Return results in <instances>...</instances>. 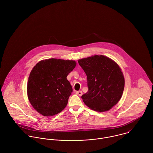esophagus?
<instances>
[{
    "label": "esophagus",
    "mask_w": 153,
    "mask_h": 153,
    "mask_svg": "<svg viewBox=\"0 0 153 153\" xmlns=\"http://www.w3.org/2000/svg\"><path fill=\"white\" fill-rule=\"evenodd\" d=\"M76 94H77V95H78L79 96H82V91H77L76 92Z\"/></svg>",
    "instance_id": "1"
}]
</instances>
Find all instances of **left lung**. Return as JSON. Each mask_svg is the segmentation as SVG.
<instances>
[{
	"label": "left lung",
	"mask_w": 153,
	"mask_h": 153,
	"mask_svg": "<svg viewBox=\"0 0 153 153\" xmlns=\"http://www.w3.org/2000/svg\"><path fill=\"white\" fill-rule=\"evenodd\" d=\"M87 76V92L81 98L90 109L105 112L121 98L125 79L120 66L104 55H92L78 60Z\"/></svg>",
	"instance_id": "obj_1"
}]
</instances>
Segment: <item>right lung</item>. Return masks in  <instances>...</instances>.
<instances>
[{
  "label": "right lung",
  "instance_id": "obj_1",
  "mask_svg": "<svg viewBox=\"0 0 153 153\" xmlns=\"http://www.w3.org/2000/svg\"><path fill=\"white\" fill-rule=\"evenodd\" d=\"M76 65L74 60L51 58L39 61L32 68L28 78L27 95L38 112L49 117L64 109L72 92L66 76Z\"/></svg>",
  "mask_w": 153,
  "mask_h": 153
}]
</instances>
